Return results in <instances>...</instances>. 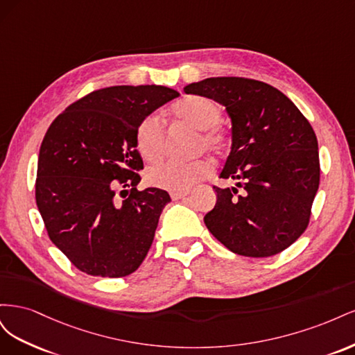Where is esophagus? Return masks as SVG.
<instances>
[{
	"mask_svg": "<svg viewBox=\"0 0 355 355\" xmlns=\"http://www.w3.org/2000/svg\"><path fill=\"white\" fill-rule=\"evenodd\" d=\"M189 196V191H179V192H171V198L173 200H180Z\"/></svg>",
	"mask_w": 355,
	"mask_h": 355,
	"instance_id": "1",
	"label": "esophagus"
}]
</instances>
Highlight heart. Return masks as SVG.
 I'll use <instances>...</instances> for the list:
<instances>
[{"label": "heart", "mask_w": 355, "mask_h": 355, "mask_svg": "<svg viewBox=\"0 0 355 355\" xmlns=\"http://www.w3.org/2000/svg\"><path fill=\"white\" fill-rule=\"evenodd\" d=\"M178 120L200 130L197 148L219 154L228 144V136L218 124L222 115L220 105L206 96H189L171 110ZM136 146L141 155L151 161L159 159L166 148L164 123L157 114L145 116L136 130ZM210 173V164L204 159L194 161H166L146 171L149 185L171 192L188 191L198 180Z\"/></svg>", "instance_id": "b5f03b06"}]
</instances>
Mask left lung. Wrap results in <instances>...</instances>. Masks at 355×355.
<instances>
[{
	"instance_id": "left-lung-1",
	"label": "left lung",
	"mask_w": 355,
	"mask_h": 355,
	"mask_svg": "<svg viewBox=\"0 0 355 355\" xmlns=\"http://www.w3.org/2000/svg\"><path fill=\"white\" fill-rule=\"evenodd\" d=\"M223 105L231 118V151L219 178L242 188H218L207 230L232 253L268 257L306 230L320 184L318 142L296 105L272 85L213 77L184 87Z\"/></svg>"
}]
</instances>
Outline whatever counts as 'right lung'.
I'll use <instances>...</instances> for the list:
<instances>
[{
    "label": "right lung",
    "instance_id": "add662e5",
    "mask_svg": "<svg viewBox=\"0 0 355 355\" xmlns=\"http://www.w3.org/2000/svg\"><path fill=\"white\" fill-rule=\"evenodd\" d=\"M176 98L164 85H112L69 105L49 127L35 200L50 240L80 271L118 278L144 262L171 200L158 188L137 191L136 130ZM118 187L131 189L123 202L114 200Z\"/></svg>",
    "mask_w": 355,
    "mask_h": 355
}]
</instances>
